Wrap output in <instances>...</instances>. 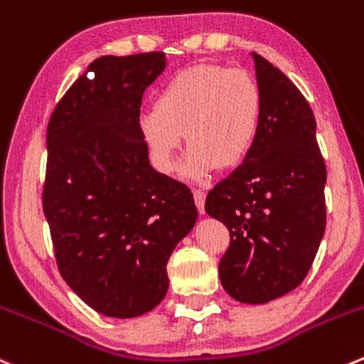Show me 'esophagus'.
Segmentation results:
<instances>
[{"mask_svg":"<svg viewBox=\"0 0 364 364\" xmlns=\"http://www.w3.org/2000/svg\"><path fill=\"white\" fill-rule=\"evenodd\" d=\"M193 200H196V206L199 210V213H204V203H206V193L203 190L196 188L193 190Z\"/></svg>","mask_w":364,"mask_h":364,"instance_id":"obj_1","label":"esophagus"}]
</instances>
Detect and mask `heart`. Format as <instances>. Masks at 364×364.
I'll return each mask as SVG.
<instances>
[{"label": "heart", "instance_id": "b5f03b06", "mask_svg": "<svg viewBox=\"0 0 364 364\" xmlns=\"http://www.w3.org/2000/svg\"><path fill=\"white\" fill-rule=\"evenodd\" d=\"M263 121V94L247 70L192 65L168 80L139 128L154 167L174 171L183 133L190 149L181 174L204 181L217 167H236L252 149Z\"/></svg>", "mask_w": 364, "mask_h": 364}]
</instances>
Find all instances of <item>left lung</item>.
Listing matches in <instances>:
<instances>
[{
	"label": "left lung",
	"mask_w": 364,
	"mask_h": 364,
	"mask_svg": "<svg viewBox=\"0 0 364 364\" xmlns=\"http://www.w3.org/2000/svg\"><path fill=\"white\" fill-rule=\"evenodd\" d=\"M250 56L263 94L259 133L204 210L231 236L218 263L224 290L243 304H267L295 290L311 268L326 231L327 171L306 97L268 60Z\"/></svg>",
	"instance_id": "obj_1"
}]
</instances>
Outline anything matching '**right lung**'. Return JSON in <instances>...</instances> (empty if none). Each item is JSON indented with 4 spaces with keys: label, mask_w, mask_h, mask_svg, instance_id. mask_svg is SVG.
Masks as SVG:
<instances>
[{
    "label": "right lung",
    "mask_w": 364,
    "mask_h": 364,
    "mask_svg": "<svg viewBox=\"0 0 364 364\" xmlns=\"http://www.w3.org/2000/svg\"><path fill=\"white\" fill-rule=\"evenodd\" d=\"M165 53L101 56L56 105L48 124L42 208L70 290L112 318L156 308L167 261L197 220L186 185L149 164L139 128L146 88Z\"/></svg>",
    "instance_id": "1"
}]
</instances>
